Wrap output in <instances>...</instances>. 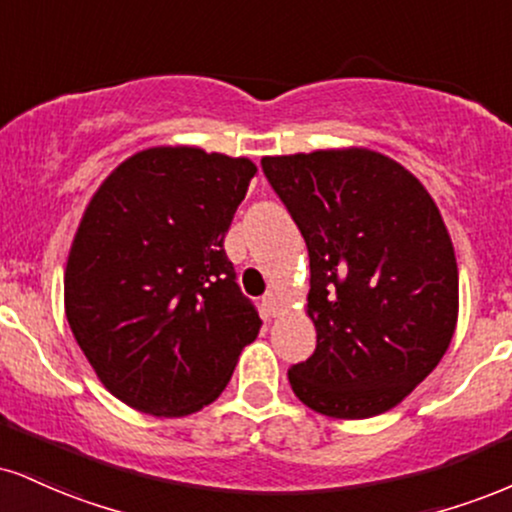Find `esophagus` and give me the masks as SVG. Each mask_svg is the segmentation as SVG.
Returning <instances> with one entry per match:
<instances>
[{"instance_id": "esophagus-1", "label": "esophagus", "mask_w": 512, "mask_h": 512, "mask_svg": "<svg viewBox=\"0 0 512 512\" xmlns=\"http://www.w3.org/2000/svg\"><path fill=\"white\" fill-rule=\"evenodd\" d=\"M262 303H264V307H267L269 315H272V317L279 315V307H281V295H279V293L269 291V293L262 298Z\"/></svg>"}]
</instances>
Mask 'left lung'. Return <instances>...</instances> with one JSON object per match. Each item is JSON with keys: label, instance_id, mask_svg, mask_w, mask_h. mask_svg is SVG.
<instances>
[{"label": "left lung", "instance_id": "1", "mask_svg": "<svg viewBox=\"0 0 512 512\" xmlns=\"http://www.w3.org/2000/svg\"><path fill=\"white\" fill-rule=\"evenodd\" d=\"M307 252L317 348L288 369L307 408L367 420L396 408L446 355L458 262L443 217L396 159L367 150L262 157Z\"/></svg>", "mask_w": 512, "mask_h": 512}]
</instances>
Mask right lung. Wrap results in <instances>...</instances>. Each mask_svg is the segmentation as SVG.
<instances>
[{
    "mask_svg": "<svg viewBox=\"0 0 512 512\" xmlns=\"http://www.w3.org/2000/svg\"><path fill=\"white\" fill-rule=\"evenodd\" d=\"M257 166L159 145L90 197L64 272L66 319L104 389L155 417L202 410L229 384L262 319L224 252Z\"/></svg>",
    "mask_w": 512,
    "mask_h": 512,
    "instance_id": "1",
    "label": "right lung"
}]
</instances>
